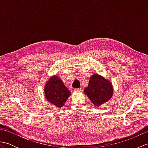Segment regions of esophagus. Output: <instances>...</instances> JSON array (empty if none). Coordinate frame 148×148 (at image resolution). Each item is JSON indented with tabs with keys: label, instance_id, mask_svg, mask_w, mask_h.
<instances>
[{
	"label": "esophagus",
	"instance_id": "esophagus-1",
	"mask_svg": "<svg viewBox=\"0 0 148 148\" xmlns=\"http://www.w3.org/2000/svg\"><path fill=\"white\" fill-rule=\"evenodd\" d=\"M74 91H75V92H82V89H81V88H77V89H75Z\"/></svg>",
	"mask_w": 148,
	"mask_h": 148
}]
</instances>
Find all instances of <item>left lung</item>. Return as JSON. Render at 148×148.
<instances>
[{"label": "left lung", "mask_w": 148, "mask_h": 148, "mask_svg": "<svg viewBox=\"0 0 148 148\" xmlns=\"http://www.w3.org/2000/svg\"><path fill=\"white\" fill-rule=\"evenodd\" d=\"M84 92L94 106L99 107L112 98L113 87L111 81L95 74L90 77L88 86Z\"/></svg>", "instance_id": "left-lung-1"}]
</instances>
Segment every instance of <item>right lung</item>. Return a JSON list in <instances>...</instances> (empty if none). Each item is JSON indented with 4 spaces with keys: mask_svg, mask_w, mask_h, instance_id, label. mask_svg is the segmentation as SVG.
<instances>
[{
    "mask_svg": "<svg viewBox=\"0 0 148 148\" xmlns=\"http://www.w3.org/2000/svg\"><path fill=\"white\" fill-rule=\"evenodd\" d=\"M44 90L46 100L60 108L65 104L71 94L62 79L56 75L49 77L46 81Z\"/></svg>",
    "mask_w": 148,
    "mask_h": 148,
    "instance_id": "1",
    "label": "right lung"
}]
</instances>
